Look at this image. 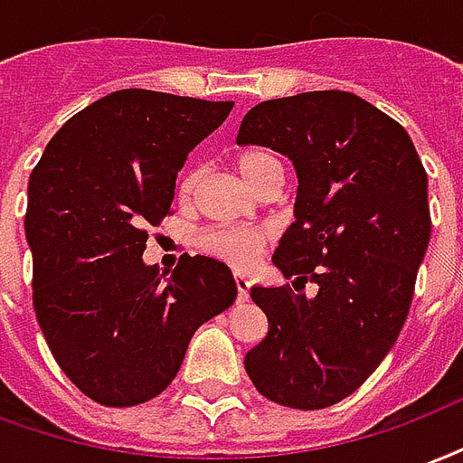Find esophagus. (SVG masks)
Listing matches in <instances>:
<instances>
[{"instance_id":"esophagus-1","label":"esophagus","mask_w":463,"mask_h":463,"mask_svg":"<svg viewBox=\"0 0 463 463\" xmlns=\"http://www.w3.org/2000/svg\"><path fill=\"white\" fill-rule=\"evenodd\" d=\"M235 287H238V301H248L250 297V279L248 275H242V272H235Z\"/></svg>"}]
</instances>
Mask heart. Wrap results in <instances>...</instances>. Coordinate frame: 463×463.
<instances>
[{"instance_id":"b5f03b06","label":"heart","mask_w":463,"mask_h":463,"mask_svg":"<svg viewBox=\"0 0 463 463\" xmlns=\"http://www.w3.org/2000/svg\"><path fill=\"white\" fill-rule=\"evenodd\" d=\"M238 171L252 184L255 188H262L272 176H284L282 159L277 156L272 149L265 146H250L238 154ZM198 184H201V169L198 166H188L181 171L179 181H176V198L181 203H188L196 196ZM272 238V231L265 225H231V228H215L201 235L198 245L213 255V258L228 262L235 267H248L260 258V252Z\"/></svg>"}]
</instances>
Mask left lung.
<instances>
[{"instance_id": "obj_1", "label": "left lung", "mask_w": 463, "mask_h": 463, "mask_svg": "<svg viewBox=\"0 0 463 463\" xmlns=\"http://www.w3.org/2000/svg\"><path fill=\"white\" fill-rule=\"evenodd\" d=\"M238 145L289 156L294 222L275 250L317 294L252 287L267 336L245 355L260 395L294 410L336 405L395 345L432 235L427 171L405 127L354 92L314 90L250 109Z\"/></svg>"}]
</instances>
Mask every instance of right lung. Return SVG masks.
<instances>
[{
	"label": "right lung",
	"mask_w": 463,
	"mask_h": 463,
	"mask_svg": "<svg viewBox=\"0 0 463 463\" xmlns=\"http://www.w3.org/2000/svg\"><path fill=\"white\" fill-rule=\"evenodd\" d=\"M232 105L109 92L68 119L31 171L33 311L61 371L100 405L132 407L169 388L196 328L238 297L225 262L184 255L169 275L142 260L188 152Z\"/></svg>",
	"instance_id": "add662e5"
}]
</instances>
